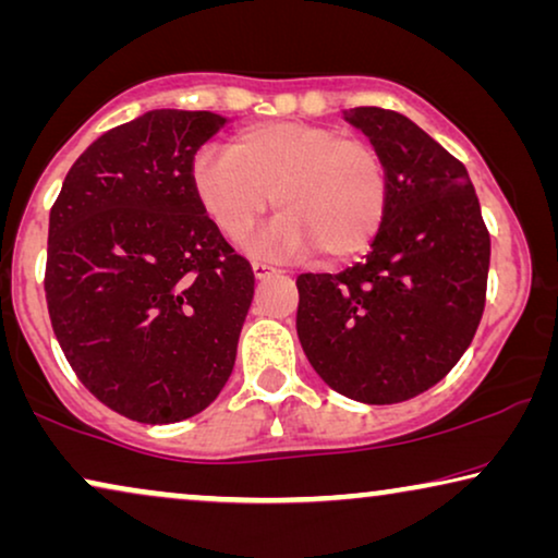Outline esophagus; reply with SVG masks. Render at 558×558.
<instances>
[{
  "mask_svg": "<svg viewBox=\"0 0 558 558\" xmlns=\"http://www.w3.org/2000/svg\"><path fill=\"white\" fill-rule=\"evenodd\" d=\"M251 269H254V277L256 279H264V277H269V274L274 271V266L264 264V262H254V264H251Z\"/></svg>",
  "mask_w": 558,
  "mask_h": 558,
  "instance_id": "1",
  "label": "esophagus"
}]
</instances>
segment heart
<instances>
[{
	"instance_id": "heart-1",
	"label": "heart",
	"mask_w": 558,
	"mask_h": 558,
	"mask_svg": "<svg viewBox=\"0 0 558 558\" xmlns=\"http://www.w3.org/2000/svg\"><path fill=\"white\" fill-rule=\"evenodd\" d=\"M190 180L231 241L277 205L281 216L256 241L277 256L312 248L325 258L355 256L376 239L388 210L384 155L357 136L302 121H266L243 129L231 149H203Z\"/></svg>"
}]
</instances>
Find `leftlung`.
Returning <instances> with one entry per match:
<instances>
[{
    "mask_svg": "<svg viewBox=\"0 0 558 558\" xmlns=\"http://www.w3.org/2000/svg\"><path fill=\"white\" fill-rule=\"evenodd\" d=\"M386 159L388 210L368 256L340 274H300L296 335L332 391L399 403L439 384L485 310L490 233L470 174L403 113H345Z\"/></svg>",
    "mask_w": 558,
    "mask_h": 558,
    "instance_id": "left-lung-1",
    "label": "left lung"
}]
</instances>
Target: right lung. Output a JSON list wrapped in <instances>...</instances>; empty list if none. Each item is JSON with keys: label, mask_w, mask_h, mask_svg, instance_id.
<instances>
[{"label": "right lung", "mask_w": 558, "mask_h": 558, "mask_svg": "<svg viewBox=\"0 0 558 558\" xmlns=\"http://www.w3.org/2000/svg\"><path fill=\"white\" fill-rule=\"evenodd\" d=\"M226 124L155 109L98 136L50 210L52 332L98 401L142 424L201 414L226 386L254 269L197 203V149Z\"/></svg>", "instance_id": "right-lung-1"}]
</instances>
